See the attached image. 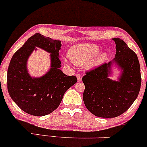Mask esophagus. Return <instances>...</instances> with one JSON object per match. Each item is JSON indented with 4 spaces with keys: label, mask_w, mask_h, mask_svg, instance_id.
I'll list each match as a JSON object with an SVG mask.
<instances>
[{
    "label": "esophagus",
    "mask_w": 147,
    "mask_h": 147,
    "mask_svg": "<svg viewBox=\"0 0 147 147\" xmlns=\"http://www.w3.org/2000/svg\"><path fill=\"white\" fill-rule=\"evenodd\" d=\"M76 77L77 78V81H78V82H81L82 81V75H80V74H77Z\"/></svg>",
    "instance_id": "obj_1"
}]
</instances>
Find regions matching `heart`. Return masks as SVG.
<instances>
[{
    "label": "heart",
    "mask_w": 147,
    "mask_h": 147,
    "mask_svg": "<svg viewBox=\"0 0 147 147\" xmlns=\"http://www.w3.org/2000/svg\"><path fill=\"white\" fill-rule=\"evenodd\" d=\"M99 47L92 43H84L72 46L67 51V56L71 62L76 65H85L89 68L98 67L105 63L108 54L105 51L100 52ZM66 65L69 63L64 61Z\"/></svg>",
    "instance_id": "1"
}]
</instances>
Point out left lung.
I'll list each match as a JSON object with an SVG mask.
<instances>
[{"instance_id":"left-lung-1","label":"left lung","mask_w":147,"mask_h":147,"mask_svg":"<svg viewBox=\"0 0 147 147\" xmlns=\"http://www.w3.org/2000/svg\"><path fill=\"white\" fill-rule=\"evenodd\" d=\"M112 40L116 44L115 58L82 77L85 106L93 115L102 118H114L127 111L138 98L141 86L138 56L123 40ZM114 67L120 70L117 80L109 77Z\"/></svg>"}]
</instances>
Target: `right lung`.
Returning <instances> with one entry per match:
<instances>
[{
    "mask_svg": "<svg viewBox=\"0 0 147 147\" xmlns=\"http://www.w3.org/2000/svg\"><path fill=\"white\" fill-rule=\"evenodd\" d=\"M60 40L40 33L29 38L17 50L7 69V90L11 98L24 112L33 116L47 115L59 106L65 91L77 82L75 76H67L61 70ZM38 47L50 54L51 65L46 74L31 77L27 68L29 56Z\"/></svg>",
    "mask_w": 147,
    "mask_h": 147,
    "instance_id": "1",
    "label": "right lung"
}]
</instances>
